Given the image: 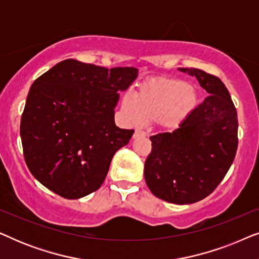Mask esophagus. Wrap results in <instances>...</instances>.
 <instances>
[{"label": "esophagus", "instance_id": "1", "mask_svg": "<svg viewBox=\"0 0 259 259\" xmlns=\"http://www.w3.org/2000/svg\"><path fill=\"white\" fill-rule=\"evenodd\" d=\"M145 136H146V133H145L144 131H141V130H136V132H134V134H133V138H134V139H136V138L145 137Z\"/></svg>", "mask_w": 259, "mask_h": 259}]
</instances>
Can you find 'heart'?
Segmentation results:
<instances>
[{"instance_id":"obj_1","label":"heart","mask_w":259,"mask_h":259,"mask_svg":"<svg viewBox=\"0 0 259 259\" xmlns=\"http://www.w3.org/2000/svg\"><path fill=\"white\" fill-rule=\"evenodd\" d=\"M198 104V92L185 81L158 77L143 84L136 97L125 95L122 111L134 125L159 119L165 128L175 130L192 114Z\"/></svg>"}]
</instances>
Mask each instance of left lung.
<instances>
[{
	"label": "left lung",
	"mask_w": 259,
	"mask_h": 259,
	"mask_svg": "<svg viewBox=\"0 0 259 259\" xmlns=\"http://www.w3.org/2000/svg\"><path fill=\"white\" fill-rule=\"evenodd\" d=\"M179 70L196 76L208 97L179 128L150 138L144 175L155 197L184 205L204 199L224 179L238 146V119L219 77L197 68Z\"/></svg>",
	"instance_id": "8db88e82"
}]
</instances>
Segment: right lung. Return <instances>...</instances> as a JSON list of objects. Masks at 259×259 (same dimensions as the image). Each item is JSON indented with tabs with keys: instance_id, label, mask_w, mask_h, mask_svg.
Returning a JSON list of instances; mask_svg holds the SVG:
<instances>
[{
	"instance_id": "obj_1",
	"label": "right lung",
	"mask_w": 259,
	"mask_h": 259,
	"mask_svg": "<svg viewBox=\"0 0 259 259\" xmlns=\"http://www.w3.org/2000/svg\"><path fill=\"white\" fill-rule=\"evenodd\" d=\"M133 67H104L68 59L31 84L21 118L26 164L35 178L66 199L102 185L113 155L133 130L119 128L114 108L120 91L137 79Z\"/></svg>"
}]
</instances>
